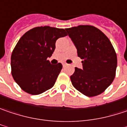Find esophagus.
<instances>
[{
    "mask_svg": "<svg viewBox=\"0 0 127 127\" xmlns=\"http://www.w3.org/2000/svg\"><path fill=\"white\" fill-rule=\"evenodd\" d=\"M67 64L65 63H63V67H65V66H67Z\"/></svg>",
    "mask_w": 127,
    "mask_h": 127,
    "instance_id": "34e87169",
    "label": "esophagus"
}]
</instances>
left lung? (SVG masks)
<instances>
[{
	"mask_svg": "<svg viewBox=\"0 0 127 127\" xmlns=\"http://www.w3.org/2000/svg\"><path fill=\"white\" fill-rule=\"evenodd\" d=\"M83 60V69L75 68L70 76L72 86L86 96L101 94L114 81L117 66L115 49L101 30L90 25L66 29Z\"/></svg>",
	"mask_w": 127,
	"mask_h": 127,
	"instance_id": "1",
	"label": "left lung"
}]
</instances>
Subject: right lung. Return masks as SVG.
<instances>
[{
    "label": "right lung",
    "instance_id": "obj_1",
    "mask_svg": "<svg viewBox=\"0 0 127 127\" xmlns=\"http://www.w3.org/2000/svg\"><path fill=\"white\" fill-rule=\"evenodd\" d=\"M64 29L49 26L35 27L24 34L11 57V74L16 83L26 93L39 95L52 88L63 68L52 64L57 39L67 36Z\"/></svg>",
    "mask_w": 127,
    "mask_h": 127
}]
</instances>
